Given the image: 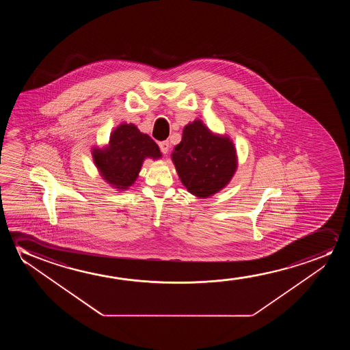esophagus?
I'll return each mask as SVG.
<instances>
[{"label":"esophagus","instance_id":"esophagus-1","mask_svg":"<svg viewBox=\"0 0 350 350\" xmlns=\"http://www.w3.org/2000/svg\"><path fill=\"white\" fill-rule=\"evenodd\" d=\"M159 147H160L161 153L167 154L168 149H170V144H168L167 141H163V142H159Z\"/></svg>","mask_w":350,"mask_h":350}]
</instances>
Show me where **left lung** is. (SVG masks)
I'll return each instance as SVG.
<instances>
[{
    "mask_svg": "<svg viewBox=\"0 0 350 350\" xmlns=\"http://www.w3.org/2000/svg\"><path fill=\"white\" fill-rule=\"evenodd\" d=\"M172 161L183 185L198 198H208L228 185L238 167L233 141L213 133L201 120L185 125Z\"/></svg>",
    "mask_w": 350,
    "mask_h": 350,
    "instance_id": "left-lung-1",
    "label": "left lung"
}]
</instances>
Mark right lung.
<instances>
[{"instance_id": "add662e5", "label": "right lung", "mask_w": 350, "mask_h": 350, "mask_svg": "<svg viewBox=\"0 0 350 350\" xmlns=\"http://www.w3.org/2000/svg\"><path fill=\"white\" fill-rule=\"evenodd\" d=\"M101 177L120 191L128 190L139 177L146 159L161 158L158 144L133 123H122L111 133L109 144L92 150Z\"/></svg>"}]
</instances>
